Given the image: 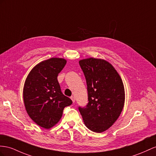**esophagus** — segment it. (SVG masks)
Masks as SVG:
<instances>
[{"instance_id": "esophagus-1", "label": "esophagus", "mask_w": 156, "mask_h": 156, "mask_svg": "<svg viewBox=\"0 0 156 156\" xmlns=\"http://www.w3.org/2000/svg\"><path fill=\"white\" fill-rule=\"evenodd\" d=\"M70 99H72V101H73V103H74V102H75V98H74V96H72V97L70 98Z\"/></svg>"}]
</instances>
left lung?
<instances>
[{
  "label": "left lung",
  "mask_w": 156,
  "mask_h": 156,
  "mask_svg": "<svg viewBox=\"0 0 156 156\" xmlns=\"http://www.w3.org/2000/svg\"><path fill=\"white\" fill-rule=\"evenodd\" d=\"M79 64L86 78L88 103L78 109L85 125L100 133L112 126L122 112L125 99L123 83L105 60L89 58Z\"/></svg>",
  "instance_id": "obj_1"
}]
</instances>
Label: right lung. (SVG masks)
<instances>
[{
  "label": "right lung",
  "mask_w": 156,
  "mask_h": 156,
  "mask_svg": "<svg viewBox=\"0 0 156 156\" xmlns=\"http://www.w3.org/2000/svg\"><path fill=\"white\" fill-rule=\"evenodd\" d=\"M66 63L61 58L43 61L30 71L26 80L23 97L26 111L44 129L55 126L61 119L64 108L73 103L62 93L57 80Z\"/></svg>",
  "instance_id": "right-lung-1"
}]
</instances>
